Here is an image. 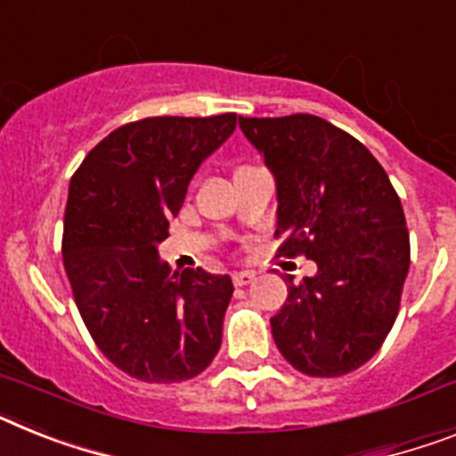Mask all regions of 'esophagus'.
Here are the masks:
<instances>
[{"label":"esophagus","instance_id":"1","mask_svg":"<svg viewBox=\"0 0 456 456\" xmlns=\"http://www.w3.org/2000/svg\"><path fill=\"white\" fill-rule=\"evenodd\" d=\"M232 281H234L236 287L248 285V282L255 281V271H236V273L232 275Z\"/></svg>","mask_w":456,"mask_h":456}]
</instances>
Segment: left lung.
I'll list each match as a JSON object with an SVG mask.
<instances>
[{"label":"left lung","mask_w":456,"mask_h":456,"mask_svg":"<svg viewBox=\"0 0 456 456\" xmlns=\"http://www.w3.org/2000/svg\"><path fill=\"white\" fill-rule=\"evenodd\" d=\"M275 178L281 252L317 273L294 282L271 317L278 350L313 378L346 376L387 338L411 266L399 194L364 143L308 113L239 118Z\"/></svg>","instance_id":"left-lung-1"}]
</instances>
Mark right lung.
<instances>
[{
	"label": "right lung",
	"instance_id": "obj_1",
	"mask_svg": "<svg viewBox=\"0 0 456 456\" xmlns=\"http://www.w3.org/2000/svg\"><path fill=\"white\" fill-rule=\"evenodd\" d=\"M234 129L236 113L129 122L69 183L62 257L76 305L106 359L136 380H190L220 350L232 278L171 273L157 246L192 175Z\"/></svg>",
	"mask_w": 456,
	"mask_h": 456
}]
</instances>
